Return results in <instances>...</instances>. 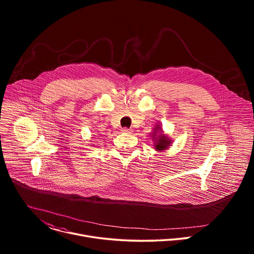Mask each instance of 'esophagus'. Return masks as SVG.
<instances>
[{"mask_svg": "<svg viewBox=\"0 0 254 254\" xmlns=\"http://www.w3.org/2000/svg\"><path fill=\"white\" fill-rule=\"evenodd\" d=\"M123 132H125V133H131V129H129V128H127V127H123Z\"/></svg>", "mask_w": 254, "mask_h": 254, "instance_id": "obj_1", "label": "esophagus"}]
</instances>
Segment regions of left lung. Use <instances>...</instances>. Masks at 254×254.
<instances>
[{"label":"left lung","mask_w":254,"mask_h":254,"mask_svg":"<svg viewBox=\"0 0 254 254\" xmlns=\"http://www.w3.org/2000/svg\"><path fill=\"white\" fill-rule=\"evenodd\" d=\"M157 129H158V128H157ZM155 131H156V132H155L153 135L156 136L157 130H155ZM169 143H170V140H168V139L165 137L164 134L160 133V134H159V139H158V141H157V143H156V150L163 151V150H165L166 148H168V144H169Z\"/></svg>","instance_id":"8db88e82"}]
</instances>
